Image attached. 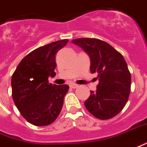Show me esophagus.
<instances>
[{"label":"esophagus","mask_w":147,"mask_h":147,"mask_svg":"<svg viewBox=\"0 0 147 147\" xmlns=\"http://www.w3.org/2000/svg\"><path fill=\"white\" fill-rule=\"evenodd\" d=\"M69 86H70V88H72V89H75V88H78V87H79V86H78L77 84H70Z\"/></svg>","instance_id":"1"}]
</instances>
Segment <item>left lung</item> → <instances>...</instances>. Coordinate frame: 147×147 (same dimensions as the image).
I'll list each match as a JSON object with an SVG mask.
<instances>
[{
	"label": "left lung",
	"mask_w": 147,
	"mask_h": 147,
	"mask_svg": "<svg viewBox=\"0 0 147 147\" xmlns=\"http://www.w3.org/2000/svg\"><path fill=\"white\" fill-rule=\"evenodd\" d=\"M72 43L83 49L91 60L90 71L97 74V90L91 91L84 105L99 119H109L123 109L131 92V76L123 56L107 42L80 38Z\"/></svg>",
	"instance_id": "left-lung-1"
}]
</instances>
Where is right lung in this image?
<instances>
[{"instance_id":"add662e5","label":"right lung","mask_w":147,"mask_h":147,"mask_svg":"<svg viewBox=\"0 0 147 147\" xmlns=\"http://www.w3.org/2000/svg\"><path fill=\"white\" fill-rule=\"evenodd\" d=\"M68 40H61L40 47L28 53L12 76V95L21 115L37 127L48 126L59 116L68 85L49 83L56 76L55 58Z\"/></svg>"}]
</instances>
